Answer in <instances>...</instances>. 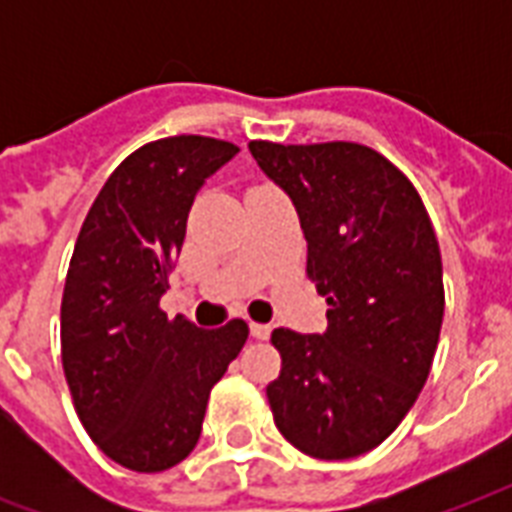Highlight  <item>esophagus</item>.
<instances>
[{
    "instance_id": "1",
    "label": "esophagus",
    "mask_w": 512,
    "mask_h": 512,
    "mask_svg": "<svg viewBox=\"0 0 512 512\" xmlns=\"http://www.w3.org/2000/svg\"><path fill=\"white\" fill-rule=\"evenodd\" d=\"M249 332H252L255 340H268V337H271V327H268V324H255V321L249 324Z\"/></svg>"
}]
</instances>
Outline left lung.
<instances>
[{
    "label": "left lung",
    "mask_w": 512,
    "mask_h": 512,
    "mask_svg": "<svg viewBox=\"0 0 512 512\" xmlns=\"http://www.w3.org/2000/svg\"><path fill=\"white\" fill-rule=\"evenodd\" d=\"M249 151L295 204L305 271L329 305L324 335L273 329V422L316 460L372 452L420 396L441 335L444 271L428 209L396 164L361 143L252 140Z\"/></svg>",
    "instance_id": "obj_1"
}]
</instances>
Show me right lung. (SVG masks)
<instances>
[{"mask_svg":"<svg viewBox=\"0 0 512 512\" xmlns=\"http://www.w3.org/2000/svg\"><path fill=\"white\" fill-rule=\"evenodd\" d=\"M236 154L204 135L146 143L111 172L76 239L60 358L84 430L122 468L162 473L193 452L209 390L247 342L241 319L201 329L159 308L193 199Z\"/></svg>","mask_w":512,"mask_h":512,"instance_id":"right-lung-1","label":"right lung"}]
</instances>
